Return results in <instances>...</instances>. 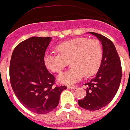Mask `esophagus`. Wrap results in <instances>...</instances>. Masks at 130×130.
I'll return each instance as SVG.
<instances>
[{
  "instance_id": "34e87169",
  "label": "esophagus",
  "mask_w": 130,
  "mask_h": 130,
  "mask_svg": "<svg viewBox=\"0 0 130 130\" xmlns=\"http://www.w3.org/2000/svg\"><path fill=\"white\" fill-rule=\"evenodd\" d=\"M67 88L68 89H70V90H75V89H77V87H75V86H68Z\"/></svg>"
}]
</instances>
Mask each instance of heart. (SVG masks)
<instances>
[{
	"label": "heart",
	"mask_w": 130,
	"mask_h": 130,
	"mask_svg": "<svg viewBox=\"0 0 130 130\" xmlns=\"http://www.w3.org/2000/svg\"><path fill=\"white\" fill-rule=\"evenodd\" d=\"M58 54L46 53L45 66L55 73L60 72L70 60L72 68L58 76L60 83L71 85L79 81L85 75H93L97 72L102 59L103 50L98 40L79 38L65 41L56 47Z\"/></svg>",
	"instance_id": "b5f03b06"
}]
</instances>
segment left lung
Wrapping results in <instances>:
<instances>
[{
  "instance_id": "obj_1",
  "label": "left lung",
  "mask_w": 130,
  "mask_h": 130,
  "mask_svg": "<svg viewBox=\"0 0 130 130\" xmlns=\"http://www.w3.org/2000/svg\"><path fill=\"white\" fill-rule=\"evenodd\" d=\"M102 43L103 55L96 76L85 84L87 95L78 100V104L85 109L96 111L106 106L117 94L122 79L120 60L114 44L102 34L88 32Z\"/></svg>"
}]
</instances>
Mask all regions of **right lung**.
<instances>
[{
    "mask_svg": "<svg viewBox=\"0 0 130 130\" xmlns=\"http://www.w3.org/2000/svg\"><path fill=\"white\" fill-rule=\"evenodd\" d=\"M52 38L31 37L18 44L11 55L10 83L18 99L29 111L46 114L57 107L66 87H53L55 77L43 62Z\"/></svg>",
    "mask_w": 130,
    "mask_h": 130,
    "instance_id": "add662e5",
    "label": "right lung"
}]
</instances>
